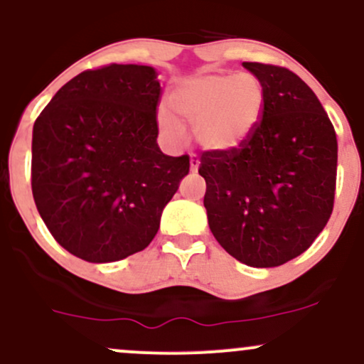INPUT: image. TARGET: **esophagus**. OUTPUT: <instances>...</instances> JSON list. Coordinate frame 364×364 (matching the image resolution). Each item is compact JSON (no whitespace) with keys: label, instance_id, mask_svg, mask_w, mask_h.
<instances>
[{"label":"esophagus","instance_id":"obj_1","mask_svg":"<svg viewBox=\"0 0 364 364\" xmlns=\"http://www.w3.org/2000/svg\"><path fill=\"white\" fill-rule=\"evenodd\" d=\"M198 166H200L198 157H196L195 154H191V156H190V168H191V171H193V173H196V171H198Z\"/></svg>","mask_w":364,"mask_h":364}]
</instances>
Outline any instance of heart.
Returning a JSON list of instances; mask_svg holds the SVG:
<instances>
[{
	"label": "heart",
	"instance_id": "b5f03b06",
	"mask_svg": "<svg viewBox=\"0 0 364 364\" xmlns=\"http://www.w3.org/2000/svg\"><path fill=\"white\" fill-rule=\"evenodd\" d=\"M169 101L178 117L193 127L203 149L229 154L243 147L258 127L265 90L260 78L248 72L198 73L179 82ZM178 120L169 109L159 107V128L174 144L185 139Z\"/></svg>",
	"mask_w": 364,
	"mask_h": 364
}]
</instances>
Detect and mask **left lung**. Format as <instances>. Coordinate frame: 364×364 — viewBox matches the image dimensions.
Here are the masks:
<instances>
[{"mask_svg":"<svg viewBox=\"0 0 364 364\" xmlns=\"http://www.w3.org/2000/svg\"><path fill=\"white\" fill-rule=\"evenodd\" d=\"M265 90L262 119L236 152H207L203 205L219 245L241 263L279 267L327 225L337 179V136L310 87L287 68L243 63Z\"/></svg>","mask_w":364,"mask_h":364,"instance_id":"1","label":"left lung"}]
</instances>
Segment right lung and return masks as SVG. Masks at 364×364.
Returning <instances> with one entry per match:
<instances>
[{"label": "right lung", "mask_w": 364, "mask_h": 364, "mask_svg": "<svg viewBox=\"0 0 364 364\" xmlns=\"http://www.w3.org/2000/svg\"><path fill=\"white\" fill-rule=\"evenodd\" d=\"M161 83L152 66L87 70L34 123L32 195L66 252L92 263L147 248L190 157L157 145Z\"/></svg>", "instance_id": "obj_1"}]
</instances>
